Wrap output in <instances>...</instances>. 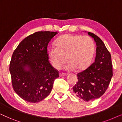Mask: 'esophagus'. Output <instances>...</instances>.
I'll list each match as a JSON object with an SVG mask.
<instances>
[{
  "mask_svg": "<svg viewBox=\"0 0 122 122\" xmlns=\"http://www.w3.org/2000/svg\"><path fill=\"white\" fill-rule=\"evenodd\" d=\"M66 76V73H59V76Z\"/></svg>",
  "mask_w": 122,
  "mask_h": 122,
  "instance_id": "esophagus-1",
  "label": "esophagus"
}]
</instances>
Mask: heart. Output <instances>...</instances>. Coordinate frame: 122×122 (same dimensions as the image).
I'll list each match as a JSON object with an SVG mask.
<instances>
[{
  "label": "heart",
  "mask_w": 122,
  "mask_h": 122,
  "mask_svg": "<svg viewBox=\"0 0 122 122\" xmlns=\"http://www.w3.org/2000/svg\"><path fill=\"white\" fill-rule=\"evenodd\" d=\"M56 46L50 48L48 56L56 69L61 67L66 61V58L69 62L64 66V69H85L91 63L94 52V43L88 36L63 35L56 40Z\"/></svg>",
  "instance_id": "b5f03b06"
}]
</instances>
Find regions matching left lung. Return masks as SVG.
<instances>
[{"label": "left lung", "instance_id": "left-lung-1", "mask_svg": "<svg viewBox=\"0 0 122 122\" xmlns=\"http://www.w3.org/2000/svg\"><path fill=\"white\" fill-rule=\"evenodd\" d=\"M88 34L96 43V58L91 66L78 73V81L73 86V93L79 99L90 102L106 92L113 76V69L111 55L104 43L93 33Z\"/></svg>", "mask_w": 122, "mask_h": 122}]
</instances>
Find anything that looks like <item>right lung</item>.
Wrapping results in <instances>:
<instances>
[{
    "label": "right lung",
    "instance_id": "add662e5",
    "mask_svg": "<svg viewBox=\"0 0 122 122\" xmlns=\"http://www.w3.org/2000/svg\"><path fill=\"white\" fill-rule=\"evenodd\" d=\"M57 31H38L23 39L13 53L9 71L15 92L24 101L37 103L52 89L59 73L51 66L48 43Z\"/></svg>",
    "mask_w": 122,
    "mask_h": 122
}]
</instances>
